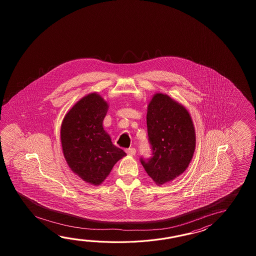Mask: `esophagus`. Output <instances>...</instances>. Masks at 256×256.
<instances>
[{
  "instance_id": "obj_1",
  "label": "esophagus",
  "mask_w": 256,
  "mask_h": 256,
  "mask_svg": "<svg viewBox=\"0 0 256 256\" xmlns=\"http://www.w3.org/2000/svg\"><path fill=\"white\" fill-rule=\"evenodd\" d=\"M126 152H127L129 156H134L136 154V148H134V147L128 148V149H126Z\"/></svg>"
}]
</instances>
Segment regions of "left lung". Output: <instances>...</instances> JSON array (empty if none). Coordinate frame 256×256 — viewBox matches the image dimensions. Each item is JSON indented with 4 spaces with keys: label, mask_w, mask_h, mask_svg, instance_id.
Listing matches in <instances>:
<instances>
[{
    "label": "left lung",
    "mask_w": 256,
    "mask_h": 256,
    "mask_svg": "<svg viewBox=\"0 0 256 256\" xmlns=\"http://www.w3.org/2000/svg\"><path fill=\"white\" fill-rule=\"evenodd\" d=\"M147 132L152 156L141 163L158 186L183 174L196 148V132L188 110L168 94L156 93L147 106Z\"/></svg>",
    "instance_id": "obj_1"
}]
</instances>
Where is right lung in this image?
I'll list each match as a JSON object with an SVG mask.
<instances>
[{
	"label": "right lung",
	"mask_w": 256,
	"mask_h": 256,
	"mask_svg": "<svg viewBox=\"0 0 256 256\" xmlns=\"http://www.w3.org/2000/svg\"><path fill=\"white\" fill-rule=\"evenodd\" d=\"M109 104L100 94H88L73 105L62 122L60 140L70 168L82 180L100 185L126 152L104 130Z\"/></svg>",
	"instance_id": "right-lung-1"
}]
</instances>
